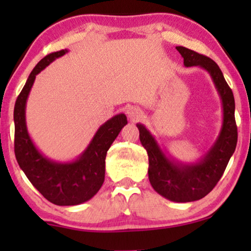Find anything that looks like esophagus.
Wrapping results in <instances>:
<instances>
[{
  "instance_id": "esophagus-1",
  "label": "esophagus",
  "mask_w": 251,
  "mask_h": 251,
  "mask_svg": "<svg viewBox=\"0 0 251 251\" xmlns=\"http://www.w3.org/2000/svg\"><path fill=\"white\" fill-rule=\"evenodd\" d=\"M126 114L131 120H138L140 117H142V111H140L138 107H134V106H129V107L126 109Z\"/></svg>"
}]
</instances>
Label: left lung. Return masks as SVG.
<instances>
[{"mask_svg":"<svg viewBox=\"0 0 251 251\" xmlns=\"http://www.w3.org/2000/svg\"><path fill=\"white\" fill-rule=\"evenodd\" d=\"M176 50L183 56L186 67L198 66L211 76L222 100L223 122L217 139L196 163H181L166 154L143 124H137L142 145L149 155V179L152 188L166 200L178 203L198 201L215 188L223 176L237 144L235 99L218 65L210 57L185 47Z\"/></svg>","mask_w":251,"mask_h":251,"instance_id":"left-lung-1","label":"left lung"}]
</instances>
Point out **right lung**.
<instances>
[{
    "label": "right lung",
    "mask_w": 251,
    "mask_h": 251,
    "mask_svg": "<svg viewBox=\"0 0 251 251\" xmlns=\"http://www.w3.org/2000/svg\"><path fill=\"white\" fill-rule=\"evenodd\" d=\"M67 50L48 54L35 66L14 107L15 155L20 168L47 201L56 205H79L91 200L105 180V159L112 143L127 124L120 113L100 126L85 151L72 162H55L34 145L25 124V103L37 74Z\"/></svg>",
    "instance_id": "1"
}]
</instances>
